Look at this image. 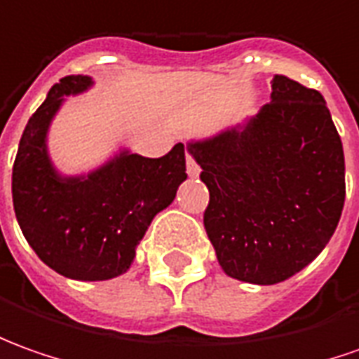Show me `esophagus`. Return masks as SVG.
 Here are the masks:
<instances>
[{"mask_svg":"<svg viewBox=\"0 0 359 359\" xmlns=\"http://www.w3.org/2000/svg\"><path fill=\"white\" fill-rule=\"evenodd\" d=\"M187 172H189L190 177H198L200 175L198 163L194 161V157H192L190 153H187Z\"/></svg>","mask_w":359,"mask_h":359,"instance_id":"esophagus-1","label":"esophagus"}]
</instances>
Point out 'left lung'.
<instances>
[{
    "label": "left lung",
    "mask_w": 359,
    "mask_h": 359,
    "mask_svg": "<svg viewBox=\"0 0 359 359\" xmlns=\"http://www.w3.org/2000/svg\"><path fill=\"white\" fill-rule=\"evenodd\" d=\"M271 102L241 129L190 143L208 187L204 228L233 279L275 285L330 241L346 198L342 139L323 94L273 78Z\"/></svg>",
    "instance_id": "left-lung-1"
}]
</instances>
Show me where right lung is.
<instances>
[{
  "label": "right lung",
  "mask_w": 359,
  "mask_h": 359,
  "mask_svg": "<svg viewBox=\"0 0 359 359\" xmlns=\"http://www.w3.org/2000/svg\"><path fill=\"white\" fill-rule=\"evenodd\" d=\"M90 82L65 76L50 88L21 135L11 192L19 228L41 262L68 279L106 281L128 271L151 220L187 179V161L177 143L159 159L121 153L88 179L57 177L46 157V128L62 96Z\"/></svg>",
  "instance_id": "1"
}]
</instances>
